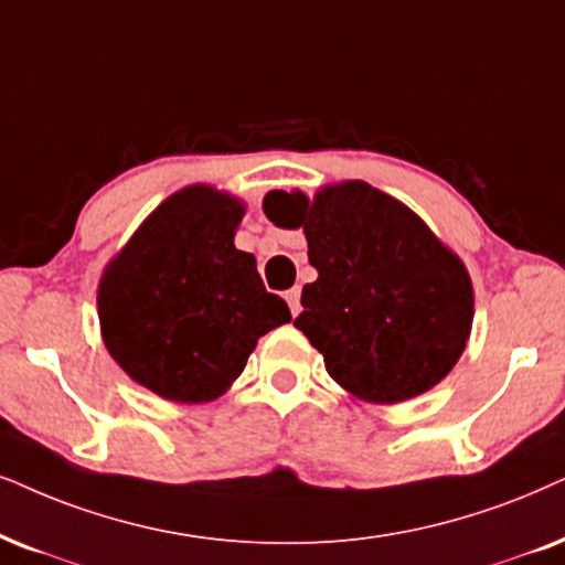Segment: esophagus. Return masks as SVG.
I'll use <instances>...</instances> for the list:
<instances>
[{"mask_svg":"<svg viewBox=\"0 0 565 565\" xmlns=\"http://www.w3.org/2000/svg\"><path fill=\"white\" fill-rule=\"evenodd\" d=\"M284 297H287V302H289V310H291V316H299V310H302V305H299V297H302V289H299V287H295V289H289L287 291V295H284Z\"/></svg>","mask_w":565,"mask_h":565,"instance_id":"34e87169","label":"esophagus"}]
</instances>
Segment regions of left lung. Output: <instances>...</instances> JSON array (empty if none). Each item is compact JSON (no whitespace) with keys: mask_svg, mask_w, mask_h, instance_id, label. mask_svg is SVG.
Segmentation results:
<instances>
[{"mask_svg":"<svg viewBox=\"0 0 565 565\" xmlns=\"http://www.w3.org/2000/svg\"><path fill=\"white\" fill-rule=\"evenodd\" d=\"M263 211L302 230L318 270L295 326L328 375L367 404H398L451 373L475 320L469 270L402 200L362 180L270 190Z\"/></svg>","mask_w":565,"mask_h":565,"instance_id":"1","label":"left lung"}]
</instances>
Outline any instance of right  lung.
Listing matches in <instances>:
<instances>
[{
	"label": "right lung",
	"mask_w": 565,
	"mask_h": 565,
	"mask_svg": "<svg viewBox=\"0 0 565 565\" xmlns=\"http://www.w3.org/2000/svg\"><path fill=\"white\" fill-rule=\"evenodd\" d=\"M245 203L211 184L169 195L98 281L104 347L142 388L205 404L232 388L260 335L289 323L258 263L234 247Z\"/></svg>",
	"instance_id": "add662e5"
}]
</instances>
